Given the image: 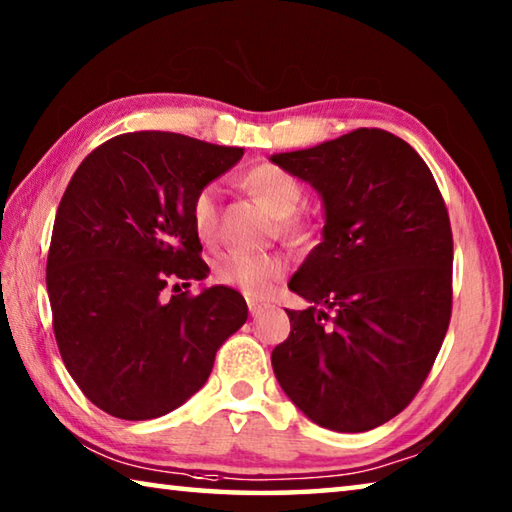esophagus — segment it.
I'll return each instance as SVG.
<instances>
[{
  "mask_svg": "<svg viewBox=\"0 0 512 512\" xmlns=\"http://www.w3.org/2000/svg\"><path fill=\"white\" fill-rule=\"evenodd\" d=\"M248 309H250V316H259V314H262L264 305H262V302L253 300V298H248Z\"/></svg>",
  "mask_w": 512,
  "mask_h": 512,
  "instance_id": "34e87169",
  "label": "esophagus"
}]
</instances>
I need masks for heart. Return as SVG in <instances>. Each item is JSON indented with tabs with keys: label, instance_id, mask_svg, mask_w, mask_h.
Wrapping results in <instances>:
<instances>
[{
	"label": "heart",
	"instance_id": "obj_1",
	"mask_svg": "<svg viewBox=\"0 0 512 512\" xmlns=\"http://www.w3.org/2000/svg\"><path fill=\"white\" fill-rule=\"evenodd\" d=\"M241 185L264 210L280 221L284 235L293 241H307L311 235L309 223L291 219L302 203L300 180L277 164H257L241 176ZM219 221V185H205L198 189L192 203V223L201 241L216 237ZM287 259L282 255H250V253H225L216 259L214 273L221 282L237 287L250 296H266L277 280L287 273Z\"/></svg>",
	"mask_w": 512,
	"mask_h": 512
}]
</instances>
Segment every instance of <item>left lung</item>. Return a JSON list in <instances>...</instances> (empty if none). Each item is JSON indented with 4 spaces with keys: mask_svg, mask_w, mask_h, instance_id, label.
<instances>
[{
    "mask_svg": "<svg viewBox=\"0 0 512 512\" xmlns=\"http://www.w3.org/2000/svg\"><path fill=\"white\" fill-rule=\"evenodd\" d=\"M271 162L316 189L323 241L289 280L309 302L287 311L271 354L289 400L320 427L359 433L404 411L427 379L452 316V228L409 144L359 128Z\"/></svg>",
    "mask_w": 512,
    "mask_h": 512,
    "instance_id": "left-lung-1",
    "label": "left lung"
}]
</instances>
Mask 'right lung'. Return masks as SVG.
<instances>
[{"instance_id":"1","label":"right lung","mask_w":512,"mask_h":512,"mask_svg":"<svg viewBox=\"0 0 512 512\" xmlns=\"http://www.w3.org/2000/svg\"><path fill=\"white\" fill-rule=\"evenodd\" d=\"M241 155L178 133H126L94 149L69 180L47 293L65 368L101 411L153 420L178 409L246 323L244 296L223 284L198 296L162 293L171 280L189 287L210 273L192 203Z\"/></svg>"}]
</instances>
